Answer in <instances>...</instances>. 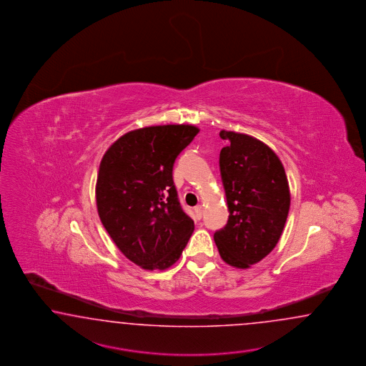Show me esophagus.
I'll return each mask as SVG.
<instances>
[{
    "mask_svg": "<svg viewBox=\"0 0 366 366\" xmlns=\"http://www.w3.org/2000/svg\"><path fill=\"white\" fill-rule=\"evenodd\" d=\"M194 213H196V217H197L198 219H201L202 214H204V208H202L201 205H197V207L194 208Z\"/></svg>",
    "mask_w": 366,
    "mask_h": 366,
    "instance_id": "34e87169",
    "label": "esophagus"
}]
</instances>
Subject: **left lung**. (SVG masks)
Instances as JSON below:
<instances>
[{
	"instance_id": "obj_1",
	"label": "left lung",
	"mask_w": 366,
	"mask_h": 366,
	"mask_svg": "<svg viewBox=\"0 0 366 366\" xmlns=\"http://www.w3.org/2000/svg\"><path fill=\"white\" fill-rule=\"evenodd\" d=\"M227 147L219 153L227 194V224L214 233L219 256L247 269L274 249L287 222L290 192L276 153L252 136L221 130Z\"/></svg>"
}]
</instances>
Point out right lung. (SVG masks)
<instances>
[{"label": "right lung", "mask_w": 366, "mask_h": 366, "mask_svg": "<svg viewBox=\"0 0 366 366\" xmlns=\"http://www.w3.org/2000/svg\"><path fill=\"white\" fill-rule=\"evenodd\" d=\"M193 125L136 129L110 145L99 164V219L125 257L164 270L177 262L194 230L173 182L178 154L197 136Z\"/></svg>", "instance_id": "1"}]
</instances>
